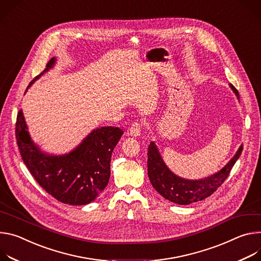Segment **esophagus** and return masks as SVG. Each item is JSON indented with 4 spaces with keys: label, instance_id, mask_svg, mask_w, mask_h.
I'll return each mask as SVG.
<instances>
[{
    "label": "esophagus",
    "instance_id": "esophagus-1",
    "mask_svg": "<svg viewBox=\"0 0 261 261\" xmlns=\"http://www.w3.org/2000/svg\"><path fill=\"white\" fill-rule=\"evenodd\" d=\"M128 135L132 137H139L141 135V124L138 122H135L132 124V126L128 128Z\"/></svg>",
    "mask_w": 261,
    "mask_h": 261
}]
</instances>
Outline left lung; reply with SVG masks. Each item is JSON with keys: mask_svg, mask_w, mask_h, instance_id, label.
I'll return each mask as SVG.
<instances>
[{"mask_svg": "<svg viewBox=\"0 0 261 261\" xmlns=\"http://www.w3.org/2000/svg\"><path fill=\"white\" fill-rule=\"evenodd\" d=\"M229 87L240 101V94L236 87L232 84H229ZM242 151L243 145L240 146L233 158L214 174L200 179H188L176 175L168 168L159 151L156 144L150 142L147 153L148 177L152 187L165 199L175 204L188 205L203 200L214 194L228 177L231 169L242 154Z\"/></svg>", "mask_w": 261, "mask_h": 261, "instance_id": "obj_1", "label": "left lung"}]
</instances>
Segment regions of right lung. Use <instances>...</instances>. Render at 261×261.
<instances>
[{
    "instance_id": "right-lung-1",
    "label": "right lung",
    "mask_w": 261,
    "mask_h": 261,
    "mask_svg": "<svg viewBox=\"0 0 261 261\" xmlns=\"http://www.w3.org/2000/svg\"><path fill=\"white\" fill-rule=\"evenodd\" d=\"M57 59L53 57L27 90L54 68ZM122 134L119 127H97L71 151L53 154L43 151L32 140L21 110L17 114L15 126L18 149L29 171L49 195L69 205L89 204L108 186L112 152Z\"/></svg>"
}]
</instances>
